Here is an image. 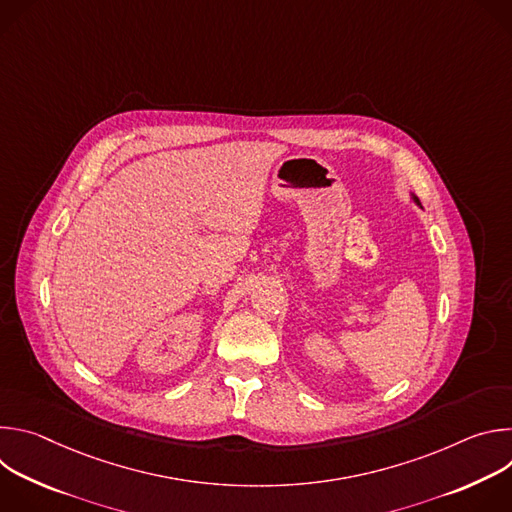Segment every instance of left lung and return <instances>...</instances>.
<instances>
[{
  "mask_svg": "<svg viewBox=\"0 0 512 512\" xmlns=\"http://www.w3.org/2000/svg\"><path fill=\"white\" fill-rule=\"evenodd\" d=\"M415 202H417V204H419V200H417V198H415Z\"/></svg>",
  "mask_w": 512,
  "mask_h": 512,
  "instance_id": "1",
  "label": "left lung"
}]
</instances>
